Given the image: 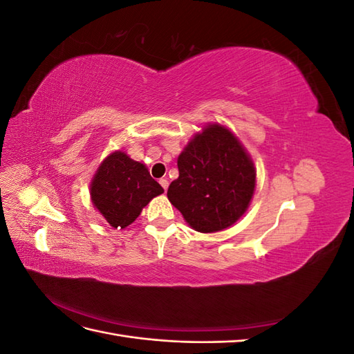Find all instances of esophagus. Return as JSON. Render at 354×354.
I'll return each instance as SVG.
<instances>
[{
    "instance_id": "obj_1",
    "label": "esophagus",
    "mask_w": 354,
    "mask_h": 354,
    "mask_svg": "<svg viewBox=\"0 0 354 354\" xmlns=\"http://www.w3.org/2000/svg\"><path fill=\"white\" fill-rule=\"evenodd\" d=\"M159 185L162 186L164 190L167 192V189H168V180H167V178H160V180H159Z\"/></svg>"
}]
</instances>
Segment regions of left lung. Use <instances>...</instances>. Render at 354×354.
Segmentation results:
<instances>
[{"label":"left lung","mask_w":354,"mask_h":354,"mask_svg":"<svg viewBox=\"0 0 354 354\" xmlns=\"http://www.w3.org/2000/svg\"><path fill=\"white\" fill-rule=\"evenodd\" d=\"M178 178L167 196L192 229L202 233L232 226L250 205L255 169L245 149L227 128L208 125L177 160Z\"/></svg>","instance_id":"1"}]
</instances>
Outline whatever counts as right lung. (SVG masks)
<instances>
[{"label":"right lung","mask_w":354,"mask_h":354,"mask_svg":"<svg viewBox=\"0 0 354 354\" xmlns=\"http://www.w3.org/2000/svg\"><path fill=\"white\" fill-rule=\"evenodd\" d=\"M164 194L146 165L124 152L106 158L91 181L94 207L112 227L125 229L155 196Z\"/></svg>","instance_id":"add662e5"}]
</instances>
